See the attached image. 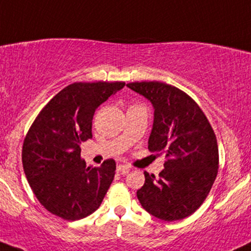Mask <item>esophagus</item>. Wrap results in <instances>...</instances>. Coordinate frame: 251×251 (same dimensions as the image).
<instances>
[{"instance_id": "1", "label": "esophagus", "mask_w": 251, "mask_h": 251, "mask_svg": "<svg viewBox=\"0 0 251 251\" xmlns=\"http://www.w3.org/2000/svg\"><path fill=\"white\" fill-rule=\"evenodd\" d=\"M129 170H130V166H129L128 164H120V165L117 166V172L122 173V175L128 173Z\"/></svg>"}]
</instances>
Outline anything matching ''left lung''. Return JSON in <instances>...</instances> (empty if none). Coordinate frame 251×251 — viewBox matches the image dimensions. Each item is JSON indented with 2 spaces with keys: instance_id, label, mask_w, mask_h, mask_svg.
<instances>
[{
  "instance_id": "8db88e82",
  "label": "left lung",
  "mask_w": 251,
  "mask_h": 251,
  "mask_svg": "<svg viewBox=\"0 0 251 251\" xmlns=\"http://www.w3.org/2000/svg\"><path fill=\"white\" fill-rule=\"evenodd\" d=\"M126 86L152 103L148 149L164 151L168 158L159 178L144 172L138 200L160 220L187 218L205 201L218 175L219 149L212 126L197 102L175 86L159 81Z\"/></svg>"
}]
</instances>
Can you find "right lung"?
<instances>
[{"label": "right lung", "instance_id": "right-lung-1", "mask_svg": "<svg viewBox=\"0 0 251 251\" xmlns=\"http://www.w3.org/2000/svg\"><path fill=\"white\" fill-rule=\"evenodd\" d=\"M126 82H74L49 101L24 138L22 163L40 203L64 220L86 218L100 207L116 163L86 166L80 144L92 138L95 110Z\"/></svg>", "mask_w": 251, "mask_h": 251}]
</instances>
